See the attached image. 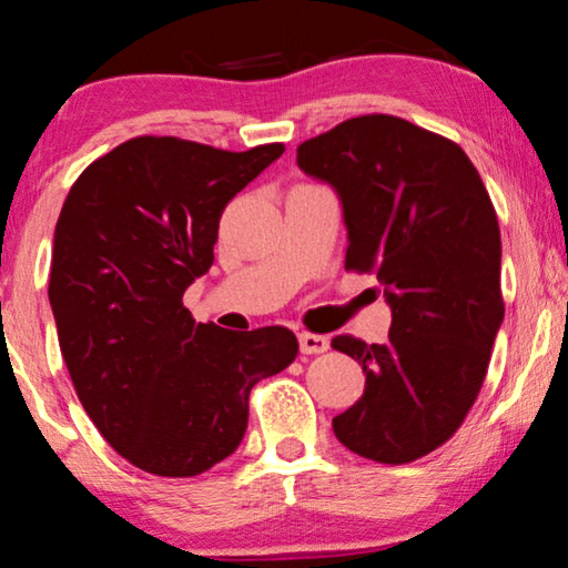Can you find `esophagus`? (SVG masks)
<instances>
[{
    "mask_svg": "<svg viewBox=\"0 0 568 568\" xmlns=\"http://www.w3.org/2000/svg\"><path fill=\"white\" fill-rule=\"evenodd\" d=\"M328 338L315 336V333H300V352L302 354H323L328 352Z\"/></svg>",
    "mask_w": 568,
    "mask_h": 568,
    "instance_id": "34e87169",
    "label": "esophagus"
}]
</instances>
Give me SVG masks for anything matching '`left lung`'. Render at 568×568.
I'll use <instances>...</instances> for the list:
<instances>
[{
    "label": "left lung",
    "mask_w": 568,
    "mask_h": 568,
    "mask_svg": "<svg viewBox=\"0 0 568 568\" xmlns=\"http://www.w3.org/2000/svg\"><path fill=\"white\" fill-rule=\"evenodd\" d=\"M297 165L338 193L346 268L375 274L393 313L387 344L331 341L367 377L333 432L369 460H418L468 416L504 321L491 199L455 142L383 113L307 139Z\"/></svg>",
    "instance_id": "obj_1"
}]
</instances>
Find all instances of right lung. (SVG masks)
<instances>
[{
    "instance_id": "add662e5",
    "label": "right lung",
    "mask_w": 568,
    "mask_h": 568,
    "mask_svg": "<svg viewBox=\"0 0 568 568\" xmlns=\"http://www.w3.org/2000/svg\"><path fill=\"white\" fill-rule=\"evenodd\" d=\"M282 152L136 136L61 206L49 282L61 356L108 445L154 476H199L235 453L253 385L297 356L282 325L224 331L183 307L214 263L224 206Z\"/></svg>"
}]
</instances>
